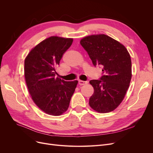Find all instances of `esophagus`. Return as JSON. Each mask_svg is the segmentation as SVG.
I'll use <instances>...</instances> for the list:
<instances>
[{
	"label": "esophagus",
	"instance_id": "esophagus-1",
	"mask_svg": "<svg viewBox=\"0 0 153 153\" xmlns=\"http://www.w3.org/2000/svg\"><path fill=\"white\" fill-rule=\"evenodd\" d=\"M88 82L87 81H81V80H80V81H79V84L81 85H84V84H87Z\"/></svg>",
	"mask_w": 153,
	"mask_h": 153
}]
</instances>
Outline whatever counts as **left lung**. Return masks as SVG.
Masks as SVG:
<instances>
[{
  "label": "left lung",
  "instance_id": "1",
  "mask_svg": "<svg viewBox=\"0 0 153 153\" xmlns=\"http://www.w3.org/2000/svg\"><path fill=\"white\" fill-rule=\"evenodd\" d=\"M94 65L103 67V75L91 80L94 94L89 105L99 113H108L123 101L131 79V61L125 46L104 34L92 35L80 41Z\"/></svg>",
  "mask_w": 153,
  "mask_h": 153
}]
</instances>
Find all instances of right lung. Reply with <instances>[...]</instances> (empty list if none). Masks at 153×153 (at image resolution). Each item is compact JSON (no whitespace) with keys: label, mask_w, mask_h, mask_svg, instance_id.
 Wrapping results in <instances>:
<instances>
[{"label":"right lung","mask_w":153,"mask_h":153,"mask_svg":"<svg viewBox=\"0 0 153 153\" xmlns=\"http://www.w3.org/2000/svg\"><path fill=\"white\" fill-rule=\"evenodd\" d=\"M73 39L53 36L40 42L24 63L26 84L32 100L45 113L59 116L68 109L78 81L56 77V69Z\"/></svg>","instance_id":"add662e5"}]
</instances>
